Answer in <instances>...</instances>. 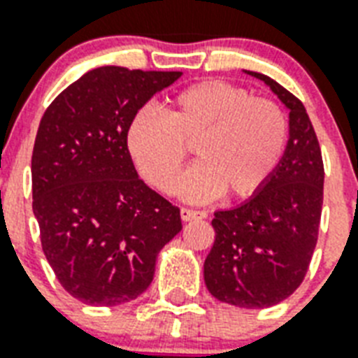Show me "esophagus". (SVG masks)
I'll return each instance as SVG.
<instances>
[{"label":"esophagus","instance_id":"esophagus-1","mask_svg":"<svg viewBox=\"0 0 358 358\" xmlns=\"http://www.w3.org/2000/svg\"><path fill=\"white\" fill-rule=\"evenodd\" d=\"M180 217H182V222H193V220H204V217H206V212H201V210L182 208V210H180Z\"/></svg>","mask_w":358,"mask_h":358}]
</instances>
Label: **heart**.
Here are the masks:
<instances>
[{"label": "heart", "mask_w": 358, "mask_h": 358, "mask_svg": "<svg viewBox=\"0 0 358 358\" xmlns=\"http://www.w3.org/2000/svg\"><path fill=\"white\" fill-rule=\"evenodd\" d=\"M285 141L287 120L276 103L223 80L191 84L165 103L163 116L141 110L127 131L136 169L163 193L176 189L187 146H195L199 161L180 184L191 203L223 191L233 199L253 195L282 159Z\"/></svg>", "instance_id": "heart-1"}]
</instances>
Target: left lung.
Instances as JSON below:
<instances>
[{"label":"left lung","instance_id":"obj_1","mask_svg":"<svg viewBox=\"0 0 358 358\" xmlns=\"http://www.w3.org/2000/svg\"><path fill=\"white\" fill-rule=\"evenodd\" d=\"M244 73L263 80L289 110L287 146L261 189L214 214L204 283L220 302L259 310L291 296L306 276L317 244L324 171L304 105L270 76Z\"/></svg>","mask_w":358,"mask_h":358}]
</instances>
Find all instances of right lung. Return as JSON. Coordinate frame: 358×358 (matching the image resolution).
<instances>
[{"mask_svg": "<svg viewBox=\"0 0 358 358\" xmlns=\"http://www.w3.org/2000/svg\"><path fill=\"white\" fill-rule=\"evenodd\" d=\"M180 71H88L52 101L31 155L34 214L46 261L90 306L135 300L161 248L182 231L180 210L138 178L127 131Z\"/></svg>", "mask_w": 358, "mask_h": 358, "instance_id": "1", "label": "right lung"}]
</instances>
